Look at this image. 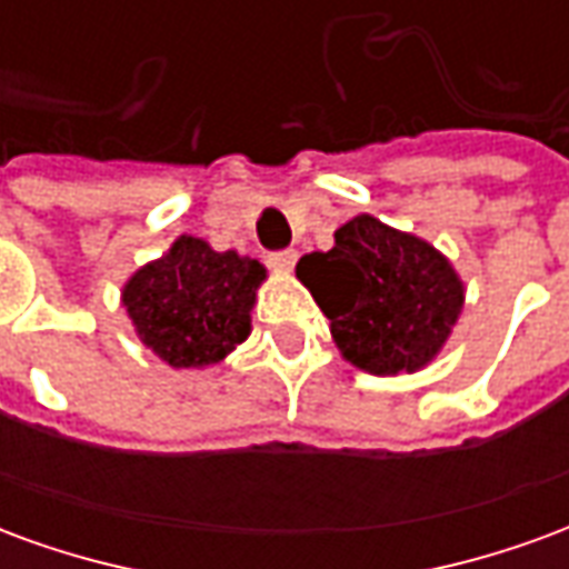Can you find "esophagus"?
<instances>
[{"instance_id":"1","label":"esophagus","mask_w":569,"mask_h":569,"mask_svg":"<svg viewBox=\"0 0 569 569\" xmlns=\"http://www.w3.org/2000/svg\"><path fill=\"white\" fill-rule=\"evenodd\" d=\"M271 268L273 271H280V273H289L292 268H296V261H298V252L296 249H280V252H271Z\"/></svg>"}]
</instances>
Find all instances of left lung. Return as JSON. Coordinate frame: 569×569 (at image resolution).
<instances>
[{
    "instance_id": "obj_1",
    "label": "left lung",
    "mask_w": 569,
    "mask_h": 569,
    "mask_svg": "<svg viewBox=\"0 0 569 569\" xmlns=\"http://www.w3.org/2000/svg\"><path fill=\"white\" fill-rule=\"evenodd\" d=\"M296 277L329 317L341 357L378 378L439 357L466 298L439 249L369 212L341 224L329 252L301 256Z\"/></svg>"
}]
</instances>
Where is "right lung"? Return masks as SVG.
Instances as JSON below:
<instances>
[{
  "label": "right lung",
  "mask_w": 569,
  "mask_h": 569,
  "mask_svg": "<svg viewBox=\"0 0 569 569\" xmlns=\"http://www.w3.org/2000/svg\"><path fill=\"white\" fill-rule=\"evenodd\" d=\"M264 264L200 237H176L121 289L133 332L170 369H207L249 338Z\"/></svg>",
  "instance_id": "obj_1"
}]
</instances>
